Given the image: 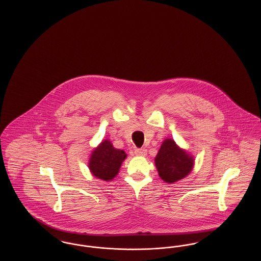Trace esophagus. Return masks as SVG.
<instances>
[{
	"label": "esophagus",
	"instance_id": "obj_1",
	"mask_svg": "<svg viewBox=\"0 0 261 261\" xmlns=\"http://www.w3.org/2000/svg\"><path fill=\"white\" fill-rule=\"evenodd\" d=\"M134 152H135V154L136 155H146L147 154V149H135L134 150Z\"/></svg>",
	"mask_w": 261,
	"mask_h": 261
}]
</instances>
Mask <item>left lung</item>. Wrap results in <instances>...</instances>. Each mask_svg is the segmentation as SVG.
<instances>
[{
  "label": "left lung",
  "mask_w": 261,
  "mask_h": 261,
  "mask_svg": "<svg viewBox=\"0 0 261 261\" xmlns=\"http://www.w3.org/2000/svg\"><path fill=\"white\" fill-rule=\"evenodd\" d=\"M154 162L160 177L167 183H174L186 177L194 165L193 158L178 148L171 139H166L162 143Z\"/></svg>",
  "instance_id": "left-lung-1"
}]
</instances>
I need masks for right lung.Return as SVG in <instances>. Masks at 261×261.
I'll return each instance as SVG.
<instances>
[{
	"instance_id": "1",
	"label": "right lung",
	"mask_w": 261,
	"mask_h": 261,
	"mask_svg": "<svg viewBox=\"0 0 261 261\" xmlns=\"http://www.w3.org/2000/svg\"><path fill=\"white\" fill-rule=\"evenodd\" d=\"M125 159L124 150L114 149L110 141L105 140L93 151L89 168L97 178L110 181L117 175Z\"/></svg>"
}]
</instances>
